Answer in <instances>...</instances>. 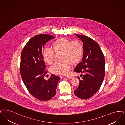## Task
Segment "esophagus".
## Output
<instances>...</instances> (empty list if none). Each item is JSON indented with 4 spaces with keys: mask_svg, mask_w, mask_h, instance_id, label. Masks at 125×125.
Returning <instances> with one entry per match:
<instances>
[{
    "mask_svg": "<svg viewBox=\"0 0 125 125\" xmlns=\"http://www.w3.org/2000/svg\"><path fill=\"white\" fill-rule=\"evenodd\" d=\"M65 77L66 78H68V79H72L73 78V77L71 76L70 75H66V76H65Z\"/></svg>",
    "mask_w": 125,
    "mask_h": 125,
    "instance_id": "esophagus-1",
    "label": "esophagus"
}]
</instances>
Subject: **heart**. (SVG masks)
Here are the masks:
<instances>
[{"label":"heart","mask_w":125,"mask_h":125,"mask_svg":"<svg viewBox=\"0 0 125 125\" xmlns=\"http://www.w3.org/2000/svg\"><path fill=\"white\" fill-rule=\"evenodd\" d=\"M52 49L46 47L43 52L44 60L48 64L54 60V51H63L61 61L56 62L50 67L51 72L55 74L64 75L70 70L72 62L75 63L80 60L83 52V45L78 41L71 40L66 38H60L52 44Z\"/></svg>","instance_id":"heart-1"}]
</instances>
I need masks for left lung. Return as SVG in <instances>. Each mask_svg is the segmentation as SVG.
Here are the masks:
<instances>
[{"mask_svg":"<svg viewBox=\"0 0 125 125\" xmlns=\"http://www.w3.org/2000/svg\"><path fill=\"white\" fill-rule=\"evenodd\" d=\"M83 44V58L75 67L74 71L84 73L78 88L74 91L76 96L87 99L97 93L102 83L105 75V60L98 44L86 36L75 34Z\"/></svg>","mask_w":125,"mask_h":125,"instance_id":"8db88e82","label":"left lung"}]
</instances>
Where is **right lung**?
<instances>
[{
	"label": "right lung",
	"mask_w": 125,
	"mask_h": 125,
	"mask_svg": "<svg viewBox=\"0 0 125 125\" xmlns=\"http://www.w3.org/2000/svg\"><path fill=\"white\" fill-rule=\"evenodd\" d=\"M55 37L48 34L36 35L25 45L21 53L20 73L26 88L35 98L46 101L53 97L60 78L51 74L45 80L47 73L42 51L47 42Z\"/></svg>",
	"instance_id": "right-lung-1"
}]
</instances>
